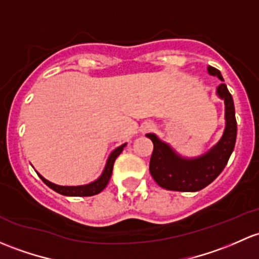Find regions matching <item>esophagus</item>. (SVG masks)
<instances>
[{"label": "esophagus", "instance_id": "34e87169", "mask_svg": "<svg viewBox=\"0 0 259 259\" xmlns=\"http://www.w3.org/2000/svg\"><path fill=\"white\" fill-rule=\"evenodd\" d=\"M152 130V125L151 124H149V122H144L143 125H141L140 126V133H149V132H151Z\"/></svg>", "mask_w": 259, "mask_h": 259}]
</instances>
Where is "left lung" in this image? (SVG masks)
Returning <instances> with one entry per match:
<instances>
[{
    "mask_svg": "<svg viewBox=\"0 0 259 259\" xmlns=\"http://www.w3.org/2000/svg\"><path fill=\"white\" fill-rule=\"evenodd\" d=\"M207 72L223 81L219 69L208 65ZM216 93L225 102V130L219 143L201 156H181L171 148L170 144L160 140L157 135L152 133L146 134V138L150 139L154 144L149 170L152 179L162 189L181 192L200 191L211 184L227 165L237 137L235 104L225 83L217 87Z\"/></svg>",
    "mask_w": 259,
    "mask_h": 259,
    "instance_id": "left-lung-1",
    "label": "left lung"
}]
</instances>
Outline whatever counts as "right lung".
Returning a JSON list of instances; mask_svg holds the SVG:
<instances>
[{
	"label": "right lung",
	"instance_id": "1",
	"mask_svg": "<svg viewBox=\"0 0 259 259\" xmlns=\"http://www.w3.org/2000/svg\"><path fill=\"white\" fill-rule=\"evenodd\" d=\"M126 146V143L122 144V145L118 146L116 149H114L113 151L109 155L107 164H105L104 170H103L102 175L99 176L97 180H94L93 182H89L87 185H79V186H61V185L53 184V182L48 181L47 179L43 178L39 172H37V175L42 179V181L47 185L48 187H51L53 191L58 192V194L64 195V196H79V197H84V196H93L102 192L103 190L107 187L109 180L111 178V174H113V166L115 162L116 157L120 155V152L124 150V148Z\"/></svg>",
	"mask_w": 259,
	"mask_h": 259
}]
</instances>
